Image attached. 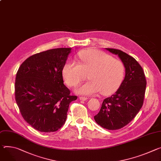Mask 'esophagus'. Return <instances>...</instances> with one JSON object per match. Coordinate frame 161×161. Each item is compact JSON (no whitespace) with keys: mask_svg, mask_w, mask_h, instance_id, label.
<instances>
[{"mask_svg":"<svg viewBox=\"0 0 161 161\" xmlns=\"http://www.w3.org/2000/svg\"><path fill=\"white\" fill-rule=\"evenodd\" d=\"M79 99H80V100H81V101H86V100L88 99V98L85 97H80Z\"/></svg>","mask_w":161,"mask_h":161,"instance_id":"34e87169","label":"esophagus"}]
</instances>
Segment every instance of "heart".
I'll use <instances>...</instances> for the list:
<instances>
[{
    "label": "heart",
    "instance_id": "obj_1",
    "mask_svg": "<svg viewBox=\"0 0 161 161\" xmlns=\"http://www.w3.org/2000/svg\"><path fill=\"white\" fill-rule=\"evenodd\" d=\"M78 56L80 64L69 60L62 69L64 78L69 86L76 85L88 74L89 80L77 87V93L94 95L101 91L103 94H109L119 86L125 71L121 60L96 49L83 51Z\"/></svg>",
    "mask_w": 161,
    "mask_h": 161
}]
</instances>
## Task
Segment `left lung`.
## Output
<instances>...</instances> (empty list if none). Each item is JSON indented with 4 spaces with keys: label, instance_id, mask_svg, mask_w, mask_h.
<instances>
[{
    "label": "left lung",
    "instance_id": "obj_1",
    "mask_svg": "<svg viewBox=\"0 0 161 161\" xmlns=\"http://www.w3.org/2000/svg\"><path fill=\"white\" fill-rule=\"evenodd\" d=\"M118 55L125 68V76L114 94L105 98L95 121L103 128L120 129L132 120L141 108L147 86L142 68L135 58L121 50L105 48Z\"/></svg>",
    "mask_w": 161,
    "mask_h": 161
}]
</instances>
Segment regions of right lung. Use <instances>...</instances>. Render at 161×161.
<instances>
[{
    "label": "right lung",
    "mask_w": 161,
    "mask_h": 161,
    "mask_svg": "<svg viewBox=\"0 0 161 161\" xmlns=\"http://www.w3.org/2000/svg\"><path fill=\"white\" fill-rule=\"evenodd\" d=\"M71 48H57L31 56L20 66L14 84L17 104L24 120L41 132H53L65 123L70 95L62 69Z\"/></svg>",
    "instance_id": "right-lung-1"
}]
</instances>
